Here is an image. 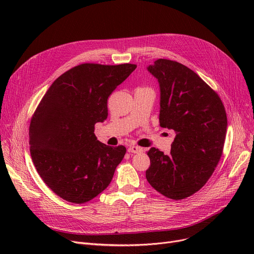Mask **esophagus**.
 I'll return each mask as SVG.
<instances>
[{
    "label": "esophagus",
    "instance_id": "obj_1",
    "mask_svg": "<svg viewBox=\"0 0 254 254\" xmlns=\"http://www.w3.org/2000/svg\"><path fill=\"white\" fill-rule=\"evenodd\" d=\"M127 150L130 153H141V152H143V148L139 147V146H136V145H130Z\"/></svg>",
    "mask_w": 254,
    "mask_h": 254
}]
</instances>
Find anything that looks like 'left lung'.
I'll return each instance as SVG.
<instances>
[{"label": "left lung", "instance_id": "8db88e82", "mask_svg": "<svg viewBox=\"0 0 254 254\" xmlns=\"http://www.w3.org/2000/svg\"><path fill=\"white\" fill-rule=\"evenodd\" d=\"M159 85V126L175 130L170 154L151 147L146 179L182 199L201 190L222 154L228 119L217 93L184 64L159 59L147 66Z\"/></svg>", "mask_w": 254, "mask_h": 254}]
</instances>
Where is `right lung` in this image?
Listing matches in <instances>:
<instances>
[{
    "mask_svg": "<svg viewBox=\"0 0 254 254\" xmlns=\"http://www.w3.org/2000/svg\"><path fill=\"white\" fill-rule=\"evenodd\" d=\"M136 64H82L55 80L30 125V151L40 177L66 202L86 203L107 189L126 147L101 143L95 125L108 116L107 100Z\"/></svg>",
    "mask_w": 254,
    "mask_h": 254,
    "instance_id": "right-lung-1",
    "label": "right lung"
}]
</instances>
